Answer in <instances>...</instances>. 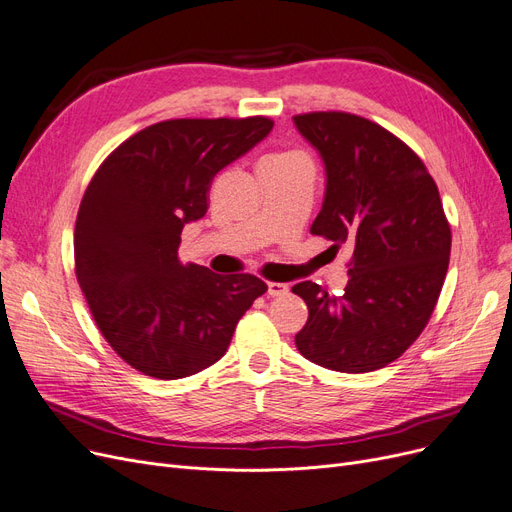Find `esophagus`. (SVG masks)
Returning a JSON list of instances; mask_svg holds the SVG:
<instances>
[{
	"label": "esophagus",
	"mask_w": 512,
	"mask_h": 512,
	"mask_svg": "<svg viewBox=\"0 0 512 512\" xmlns=\"http://www.w3.org/2000/svg\"><path fill=\"white\" fill-rule=\"evenodd\" d=\"M267 294H269L271 298L288 294V285H285V283H277V281H269V283H267Z\"/></svg>",
	"instance_id": "esophagus-1"
}]
</instances>
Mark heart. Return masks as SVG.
I'll return each instance as SVG.
<instances>
[{
	"label": "heart",
	"instance_id": "1",
	"mask_svg": "<svg viewBox=\"0 0 512 512\" xmlns=\"http://www.w3.org/2000/svg\"><path fill=\"white\" fill-rule=\"evenodd\" d=\"M290 159H296L294 155H273L269 159H264L267 163H281V161H290Z\"/></svg>",
	"mask_w": 512,
	"mask_h": 512
}]
</instances>
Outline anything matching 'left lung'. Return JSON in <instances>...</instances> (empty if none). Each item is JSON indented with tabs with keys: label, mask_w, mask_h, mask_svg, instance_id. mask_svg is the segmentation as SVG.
Segmentation results:
<instances>
[{
	"label": "left lung",
	"mask_w": 512,
	"mask_h": 512,
	"mask_svg": "<svg viewBox=\"0 0 512 512\" xmlns=\"http://www.w3.org/2000/svg\"><path fill=\"white\" fill-rule=\"evenodd\" d=\"M294 124L325 166L311 233L353 248L342 296L313 281L292 288L309 306L296 346L327 370H380L416 342L443 288L452 231L439 189L422 159L370 119L317 111Z\"/></svg>",
	"instance_id": "obj_1"
}]
</instances>
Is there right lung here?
Masks as SVG:
<instances>
[{"label":"right lung","instance_id":"add662e5","mask_svg":"<svg viewBox=\"0 0 512 512\" xmlns=\"http://www.w3.org/2000/svg\"><path fill=\"white\" fill-rule=\"evenodd\" d=\"M273 130L269 117L168 119L102 161L75 222V275L111 349L134 370L178 380L227 353L262 279L178 260L180 233L208 212L214 176Z\"/></svg>","mask_w":512,"mask_h":512}]
</instances>
